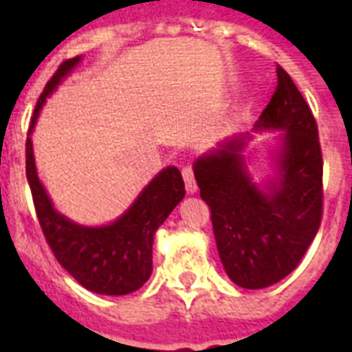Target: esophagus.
<instances>
[{
    "label": "esophagus",
    "instance_id": "1",
    "mask_svg": "<svg viewBox=\"0 0 352 352\" xmlns=\"http://www.w3.org/2000/svg\"><path fill=\"white\" fill-rule=\"evenodd\" d=\"M182 177H184V184H186L188 192H197V182H195V175H193L192 166H184V168H182Z\"/></svg>",
    "mask_w": 352,
    "mask_h": 352
}]
</instances>
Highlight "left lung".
<instances>
[{"label": "left lung", "instance_id": "obj_1", "mask_svg": "<svg viewBox=\"0 0 352 352\" xmlns=\"http://www.w3.org/2000/svg\"><path fill=\"white\" fill-rule=\"evenodd\" d=\"M276 73V91L254 129H283L278 179L267 190L252 182L241 155L248 135L226 140L193 166L223 267L243 289H265L287 278L305 256L323 215L316 120L289 73L281 65Z\"/></svg>", "mask_w": 352, "mask_h": 352}]
</instances>
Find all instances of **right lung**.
<instances>
[{"label":"right lung","instance_id":"obj_1","mask_svg":"<svg viewBox=\"0 0 352 352\" xmlns=\"http://www.w3.org/2000/svg\"><path fill=\"white\" fill-rule=\"evenodd\" d=\"M78 62L80 56L65 60L38 98L25 142V171L41 232L58 263L91 292L126 296L151 276L155 232L184 197V181L175 166H168L144 188L126 214L107 226L89 228L58 214L36 173L30 133L47 96Z\"/></svg>","mask_w":352,"mask_h":352}]
</instances>
